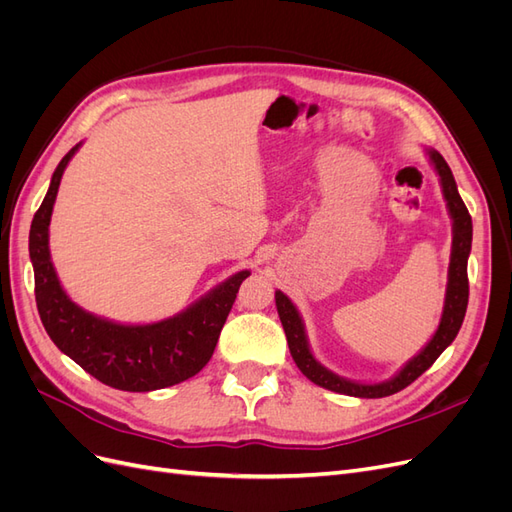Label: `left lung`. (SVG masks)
Instances as JSON below:
<instances>
[{"instance_id":"left-lung-1","label":"left lung","mask_w":512,"mask_h":512,"mask_svg":"<svg viewBox=\"0 0 512 512\" xmlns=\"http://www.w3.org/2000/svg\"><path fill=\"white\" fill-rule=\"evenodd\" d=\"M427 153H429V160H431L433 168H436V173L440 177L446 209H448V213H451V220H453V247H451V262H448L446 297H444V309H442L438 331L433 333L427 346L416 356H412V359L404 367H401L391 380L376 382V384L354 382V380L337 376L331 369L320 365L314 359L312 350H309L305 327H303V320L297 312V307H294V303L286 297L282 290H275L277 314H280L292 359L303 371V376H307L314 384L322 386V389H329V391L350 395V397H365V399L389 397L393 393H399L401 389H406L408 384H412L418 376L423 374V371H427L433 365V361H436L438 356L453 344V339L457 337V333L461 329L463 316H466V309H468V294H470L468 256L472 250V218L457 192L455 177L451 173V168H448L446 160L436 149H427Z\"/></svg>"}]
</instances>
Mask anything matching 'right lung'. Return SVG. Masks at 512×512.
<instances>
[{"label":"right lung","mask_w":512,"mask_h":512,"mask_svg":"<svg viewBox=\"0 0 512 512\" xmlns=\"http://www.w3.org/2000/svg\"><path fill=\"white\" fill-rule=\"evenodd\" d=\"M79 147L81 143L74 145L57 164L29 230L36 305L44 329L61 352L113 389L145 393L188 380L209 363L239 286L250 271L230 275L188 309L151 324L113 322L76 305L61 288L51 262L49 224L61 175Z\"/></svg>","instance_id":"right-lung-1"}]
</instances>
